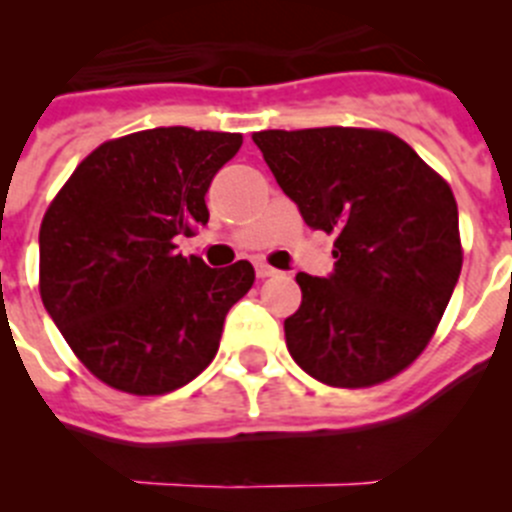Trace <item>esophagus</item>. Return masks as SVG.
Wrapping results in <instances>:
<instances>
[{"label":"esophagus","instance_id":"1","mask_svg":"<svg viewBox=\"0 0 512 512\" xmlns=\"http://www.w3.org/2000/svg\"><path fill=\"white\" fill-rule=\"evenodd\" d=\"M279 271L274 269V266H269V264H264V261H259V264H256V277L259 279H266V277H277Z\"/></svg>","mask_w":512,"mask_h":512}]
</instances>
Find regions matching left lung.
<instances>
[{
  "instance_id": "obj_1",
  "label": "left lung",
  "mask_w": 512,
  "mask_h": 512,
  "mask_svg": "<svg viewBox=\"0 0 512 512\" xmlns=\"http://www.w3.org/2000/svg\"><path fill=\"white\" fill-rule=\"evenodd\" d=\"M253 143L302 220L336 233L328 277L297 274L284 338L302 372L372 387L420 356L461 274L449 184L397 135L364 128L261 130Z\"/></svg>"
}]
</instances>
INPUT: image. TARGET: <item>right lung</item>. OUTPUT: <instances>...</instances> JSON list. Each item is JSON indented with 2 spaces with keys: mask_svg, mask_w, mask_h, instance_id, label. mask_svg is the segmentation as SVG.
<instances>
[{
  "mask_svg": "<svg viewBox=\"0 0 512 512\" xmlns=\"http://www.w3.org/2000/svg\"><path fill=\"white\" fill-rule=\"evenodd\" d=\"M238 133L153 128L102 143L40 225V297L81 364L130 395H164L215 359L253 266L184 259L176 235L207 225L212 176Z\"/></svg>",
  "mask_w": 512,
  "mask_h": 512,
  "instance_id": "right-lung-1",
  "label": "right lung"
}]
</instances>
